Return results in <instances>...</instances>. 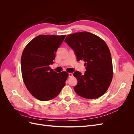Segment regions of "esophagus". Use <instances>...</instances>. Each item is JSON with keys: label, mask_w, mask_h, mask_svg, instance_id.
Wrapping results in <instances>:
<instances>
[{"label": "esophagus", "mask_w": 134, "mask_h": 134, "mask_svg": "<svg viewBox=\"0 0 134 134\" xmlns=\"http://www.w3.org/2000/svg\"><path fill=\"white\" fill-rule=\"evenodd\" d=\"M72 75H72V74L71 73V72H69V78H70V77H72Z\"/></svg>", "instance_id": "34e87169"}]
</instances>
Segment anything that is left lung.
<instances>
[{"mask_svg": "<svg viewBox=\"0 0 134 134\" xmlns=\"http://www.w3.org/2000/svg\"><path fill=\"white\" fill-rule=\"evenodd\" d=\"M66 42L76 56L84 61L86 71L74 72L78 80L75 92L87 99L102 96L110 86L113 77L112 61L109 48L102 39L88 32H76L67 36Z\"/></svg>", "mask_w": 134, "mask_h": 134, "instance_id": "8db88e82", "label": "left lung"}]
</instances>
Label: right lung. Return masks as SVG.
<instances>
[{
  "label": "right lung",
  "instance_id": "add662e5",
  "mask_svg": "<svg viewBox=\"0 0 134 134\" xmlns=\"http://www.w3.org/2000/svg\"><path fill=\"white\" fill-rule=\"evenodd\" d=\"M65 36L39 35L23 51L21 65L24 83L31 94L40 100L55 98L65 85L68 72H56L49 66Z\"/></svg>",
  "mask_w": 134,
  "mask_h": 134
}]
</instances>
